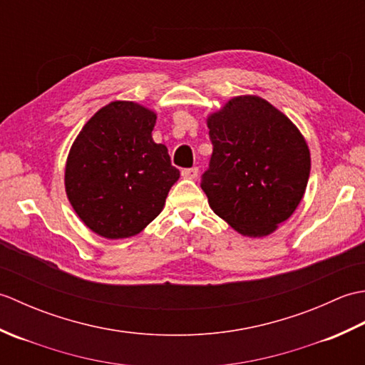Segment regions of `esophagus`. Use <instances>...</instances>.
<instances>
[{
    "mask_svg": "<svg viewBox=\"0 0 365 365\" xmlns=\"http://www.w3.org/2000/svg\"><path fill=\"white\" fill-rule=\"evenodd\" d=\"M182 175H183V178H190V180H195V178H197V175H199V169L197 168L183 169Z\"/></svg>",
    "mask_w": 365,
    "mask_h": 365,
    "instance_id": "esophagus-1",
    "label": "esophagus"
}]
</instances>
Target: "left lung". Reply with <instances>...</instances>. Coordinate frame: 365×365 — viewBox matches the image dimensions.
Masks as SVG:
<instances>
[{"label": "left lung", "mask_w": 365, "mask_h": 365, "mask_svg": "<svg viewBox=\"0 0 365 365\" xmlns=\"http://www.w3.org/2000/svg\"><path fill=\"white\" fill-rule=\"evenodd\" d=\"M213 153L200 187L212 210L242 235L265 237L297 210L311 153L292 120L267 100H229L207 119Z\"/></svg>", "instance_id": "obj_1"}]
</instances>
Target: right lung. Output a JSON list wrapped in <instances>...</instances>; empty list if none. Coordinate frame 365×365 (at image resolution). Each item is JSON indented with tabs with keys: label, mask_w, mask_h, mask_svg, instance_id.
Returning <instances> with one entry per match:
<instances>
[{
	"label": "right lung",
	"mask_w": 365,
	"mask_h": 365,
	"mask_svg": "<svg viewBox=\"0 0 365 365\" xmlns=\"http://www.w3.org/2000/svg\"><path fill=\"white\" fill-rule=\"evenodd\" d=\"M157 114L111 102L88 120L68 152L66 192L86 226L105 238L139 234L163 210L180 170L153 143Z\"/></svg>",
	"instance_id": "1"
}]
</instances>
